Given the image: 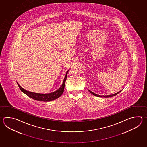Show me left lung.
Here are the masks:
<instances>
[{"mask_svg":"<svg viewBox=\"0 0 147 147\" xmlns=\"http://www.w3.org/2000/svg\"><path fill=\"white\" fill-rule=\"evenodd\" d=\"M89 91H90V93H92L93 95H94V96H97V97H113V96H115V95H117L119 93H120V92H121V91H120V92H118V93H115V94H113V95H107V96H101V95H97V94H95V93H93V92H92V91H90V90H89Z\"/></svg>","mask_w":147,"mask_h":147,"instance_id":"obj_1","label":"left lung"}]
</instances>
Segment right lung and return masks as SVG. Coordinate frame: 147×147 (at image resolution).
Here are the masks:
<instances>
[{"label": "right lung", "instance_id": "right-lung-1", "mask_svg": "<svg viewBox=\"0 0 147 147\" xmlns=\"http://www.w3.org/2000/svg\"><path fill=\"white\" fill-rule=\"evenodd\" d=\"M68 72H69V71H67V72H66V75L65 76V78L64 79L63 84L61 85V86L56 91H55L54 92H52V93H49V94H39V93L30 92L24 90L23 88H22L19 85L18 83H17V84L21 91L30 98L34 99V100H38V101L50 102V101L53 100L54 99H57L59 97H60V96H61L62 94H63Z\"/></svg>", "mask_w": 147, "mask_h": 147}]
</instances>
